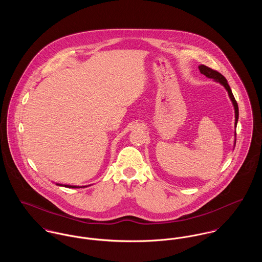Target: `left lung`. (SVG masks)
Wrapping results in <instances>:
<instances>
[{"instance_id": "8db88e82", "label": "left lung", "mask_w": 262, "mask_h": 262, "mask_svg": "<svg viewBox=\"0 0 262 262\" xmlns=\"http://www.w3.org/2000/svg\"><path fill=\"white\" fill-rule=\"evenodd\" d=\"M199 70H200L201 74L206 75V76L209 77V78H213L215 81L221 83V84L224 86L225 89H226V91L228 92V95H229V97H230V100L232 101V104H233L234 110H235V128H236L237 122H238V118H239L238 104H237V102H236V100H235V98H234V96H233V94H232V91H231V89H230V85L228 84L227 79H226L224 76L221 75L220 73H218L217 71H214V70H212V69H210V68H208V67H206V66H203V64L199 66ZM235 136H236V132H235ZM235 144H236V140H235V142H234V145H235Z\"/></svg>"}]
</instances>
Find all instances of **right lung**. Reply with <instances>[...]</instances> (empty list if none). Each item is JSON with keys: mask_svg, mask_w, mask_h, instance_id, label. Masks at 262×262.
Instances as JSON below:
<instances>
[{"mask_svg": "<svg viewBox=\"0 0 262 262\" xmlns=\"http://www.w3.org/2000/svg\"><path fill=\"white\" fill-rule=\"evenodd\" d=\"M57 186H61V187H71V188H78V187H85L86 186H84V187H78V186H70V185H61V184H56Z\"/></svg>", "mask_w": 262, "mask_h": 262, "instance_id": "right-lung-1", "label": "right lung"}]
</instances>
